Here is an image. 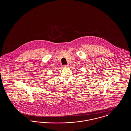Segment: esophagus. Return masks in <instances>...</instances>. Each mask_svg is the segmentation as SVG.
Masks as SVG:
<instances>
[{"instance_id":"1","label":"esophagus","mask_w":131,"mask_h":131,"mask_svg":"<svg viewBox=\"0 0 131 131\" xmlns=\"http://www.w3.org/2000/svg\"><path fill=\"white\" fill-rule=\"evenodd\" d=\"M68 66H69V64H68L67 65H64L63 67H68Z\"/></svg>"}]
</instances>
